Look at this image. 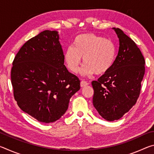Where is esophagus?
Instances as JSON below:
<instances>
[{
  "mask_svg": "<svg viewBox=\"0 0 154 154\" xmlns=\"http://www.w3.org/2000/svg\"><path fill=\"white\" fill-rule=\"evenodd\" d=\"M89 85V83L87 82H85V81H82V82H81V83H80V85H81V87H82V88L87 86V85Z\"/></svg>",
  "mask_w": 154,
  "mask_h": 154,
  "instance_id": "obj_1",
  "label": "esophagus"
}]
</instances>
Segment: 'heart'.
Instances as JSON below:
<instances>
[{
  "instance_id": "1",
  "label": "heart",
  "mask_w": 154,
  "mask_h": 154,
  "mask_svg": "<svg viewBox=\"0 0 154 154\" xmlns=\"http://www.w3.org/2000/svg\"><path fill=\"white\" fill-rule=\"evenodd\" d=\"M116 48L113 42L94 34L78 35L64 54V60L70 71L78 72L82 62L85 75H101L107 72L114 63Z\"/></svg>"
}]
</instances>
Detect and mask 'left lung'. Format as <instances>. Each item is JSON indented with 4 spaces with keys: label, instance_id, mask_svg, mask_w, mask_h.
<instances>
[{
    "label": "left lung",
    "instance_id": "obj_1",
    "mask_svg": "<svg viewBox=\"0 0 154 154\" xmlns=\"http://www.w3.org/2000/svg\"><path fill=\"white\" fill-rule=\"evenodd\" d=\"M118 56L113 66L93 81V105L107 121L120 119L137 103L145 74V59L133 41L119 28Z\"/></svg>",
    "mask_w": 154,
    "mask_h": 154
}]
</instances>
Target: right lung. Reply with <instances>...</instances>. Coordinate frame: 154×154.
<instances>
[{
	"mask_svg": "<svg viewBox=\"0 0 154 154\" xmlns=\"http://www.w3.org/2000/svg\"><path fill=\"white\" fill-rule=\"evenodd\" d=\"M58 32L44 30L24 43L13 62L11 78L17 105L40 122L66 113L80 81L64 66Z\"/></svg>",
	"mask_w": 154,
	"mask_h": 154,
	"instance_id": "obj_1",
	"label": "right lung"
}]
</instances>
